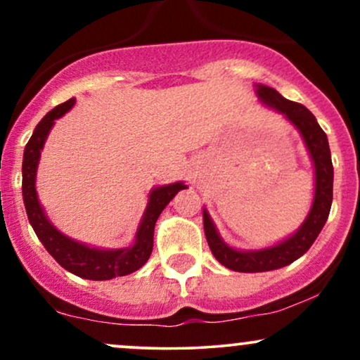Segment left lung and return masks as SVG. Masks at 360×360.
<instances>
[{"label": "left lung", "instance_id": "8db88e82", "mask_svg": "<svg viewBox=\"0 0 360 360\" xmlns=\"http://www.w3.org/2000/svg\"><path fill=\"white\" fill-rule=\"evenodd\" d=\"M257 96L264 105L284 115L300 130L315 166V196L307 220L300 226L298 232L292 233L286 240L260 250H237L226 245L218 235L208 212L203 210L205 235L212 254L221 266L237 272L274 271L300 259L313 245L318 233L323 229L333 200V166L328 139L311 111L300 103L286 100L269 86L257 84Z\"/></svg>", "mask_w": 360, "mask_h": 360}]
</instances>
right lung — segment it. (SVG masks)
Returning <instances> with one entry per match:
<instances>
[{"mask_svg": "<svg viewBox=\"0 0 360 360\" xmlns=\"http://www.w3.org/2000/svg\"><path fill=\"white\" fill-rule=\"evenodd\" d=\"M74 103H76V100L71 98L69 101L62 103V105L56 106L52 111H49L40 120L39 125L35 127L34 135H32L27 147H25L22 164V191L28 220L34 226L39 240L44 243L49 254L65 271L72 272V274L79 276V278L93 281H106L117 278V276L131 274V272L140 269L150 257L152 247H154V226L157 218L162 213V210L166 208L169 201L181 189H186V184L174 183L152 189L150 196H148L147 210L139 225L137 235H135V243L131 247H127V249H94V247H88L84 243L72 240V238L60 233L49 221L42 206L39 203L35 189V176L37 166H39L40 160V152H42L49 131H51L57 118H60L62 115H65L72 108Z\"/></svg>", "mask_w": 360, "mask_h": 360, "instance_id": "right-lung-1", "label": "right lung"}]
</instances>
